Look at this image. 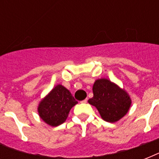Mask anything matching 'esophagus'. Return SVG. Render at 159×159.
<instances>
[{"instance_id":"esophagus-1","label":"esophagus","mask_w":159,"mask_h":159,"mask_svg":"<svg viewBox=\"0 0 159 159\" xmlns=\"http://www.w3.org/2000/svg\"><path fill=\"white\" fill-rule=\"evenodd\" d=\"M82 103H87V99H85V100H83V101H82Z\"/></svg>"}]
</instances>
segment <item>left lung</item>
<instances>
[{
  "mask_svg": "<svg viewBox=\"0 0 159 159\" xmlns=\"http://www.w3.org/2000/svg\"><path fill=\"white\" fill-rule=\"evenodd\" d=\"M93 97L89 104L98 110L104 120L114 123L126 115L131 106L128 93L108 79L102 78L93 85Z\"/></svg>",
  "mask_w": 159,
  "mask_h": 159,
  "instance_id": "1",
  "label": "left lung"
}]
</instances>
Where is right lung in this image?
Segmentation results:
<instances>
[{
	"mask_svg": "<svg viewBox=\"0 0 159 159\" xmlns=\"http://www.w3.org/2000/svg\"><path fill=\"white\" fill-rule=\"evenodd\" d=\"M77 103L66 87L57 85L40 102L38 106L39 115L49 125H60L66 120L70 110Z\"/></svg>",
	"mask_w": 159,
	"mask_h": 159,
	"instance_id": "add662e5",
	"label": "right lung"
}]
</instances>
